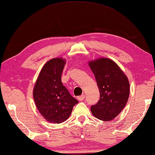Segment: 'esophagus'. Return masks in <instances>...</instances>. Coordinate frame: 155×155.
Masks as SVG:
<instances>
[{
  "instance_id": "esophagus-1",
  "label": "esophagus",
  "mask_w": 155,
  "mask_h": 155,
  "mask_svg": "<svg viewBox=\"0 0 155 155\" xmlns=\"http://www.w3.org/2000/svg\"><path fill=\"white\" fill-rule=\"evenodd\" d=\"M84 98H85L84 94H82V95L79 96L78 97V101H83L84 99Z\"/></svg>"
}]
</instances>
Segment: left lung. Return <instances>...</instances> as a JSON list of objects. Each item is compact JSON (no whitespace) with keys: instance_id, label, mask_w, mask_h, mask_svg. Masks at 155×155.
Returning <instances> with one entry per match:
<instances>
[{"instance_id":"obj_1","label":"left lung","mask_w":155,"mask_h":155,"mask_svg":"<svg viewBox=\"0 0 155 155\" xmlns=\"http://www.w3.org/2000/svg\"><path fill=\"white\" fill-rule=\"evenodd\" d=\"M100 92V99L92 105L94 117L111 121L120 114L128 101L130 86L128 78L112 60L99 58L89 61Z\"/></svg>"}]
</instances>
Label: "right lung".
I'll return each mask as SVG.
<instances>
[{
    "label": "right lung",
    "mask_w": 155,
    "mask_h": 155,
    "mask_svg": "<svg viewBox=\"0 0 155 155\" xmlns=\"http://www.w3.org/2000/svg\"><path fill=\"white\" fill-rule=\"evenodd\" d=\"M65 63L62 58L48 61L41 70L33 88L35 105L49 123L59 124L67 120L73 106L78 103L61 82Z\"/></svg>",
    "instance_id": "1"
}]
</instances>
